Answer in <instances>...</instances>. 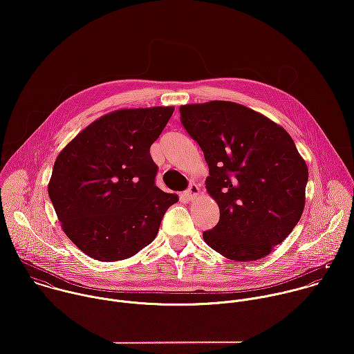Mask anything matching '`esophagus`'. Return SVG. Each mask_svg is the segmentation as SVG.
<instances>
[{
	"label": "esophagus",
	"mask_w": 354,
	"mask_h": 354,
	"mask_svg": "<svg viewBox=\"0 0 354 354\" xmlns=\"http://www.w3.org/2000/svg\"><path fill=\"white\" fill-rule=\"evenodd\" d=\"M198 194H200V189H198V186H197L196 183L190 185L189 189L185 192V197H186L187 200H190V201L194 200V198H197Z\"/></svg>",
	"instance_id": "1"
}]
</instances>
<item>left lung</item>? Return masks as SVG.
I'll return each mask as SVG.
<instances>
[{
  "instance_id": "8db88e82",
  "label": "left lung",
  "mask_w": 354,
  "mask_h": 354,
  "mask_svg": "<svg viewBox=\"0 0 354 354\" xmlns=\"http://www.w3.org/2000/svg\"><path fill=\"white\" fill-rule=\"evenodd\" d=\"M180 122L209 165L220 221L205 242L231 261L268 257L301 218L307 164L277 123L228 100L182 105Z\"/></svg>"
}]
</instances>
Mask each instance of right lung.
I'll use <instances>...</instances> for the list:
<instances>
[{
    "label": "right lung",
    "instance_id": "obj_1",
    "mask_svg": "<svg viewBox=\"0 0 354 354\" xmlns=\"http://www.w3.org/2000/svg\"><path fill=\"white\" fill-rule=\"evenodd\" d=\"M174 109L111 112L60 151L48 196L63 231L89 258L116 262L136 255L179 200L156 185L158 168L149 154Z\"/></svg>",
    "mask_w": 354,
    "mask_h": 354
}]
</instances>
